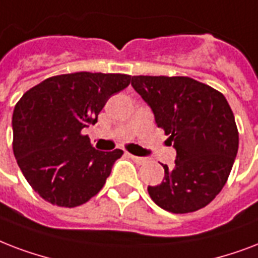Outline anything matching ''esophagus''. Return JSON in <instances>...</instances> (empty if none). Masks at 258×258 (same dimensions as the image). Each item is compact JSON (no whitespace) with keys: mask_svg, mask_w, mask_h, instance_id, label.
I'll use <instances>...</instances> for the list:
<instances>
[{"mask_svg":"<svg viewBox=\"0 0 258 258\" xmlns=\"http://www.w3.org/2000/svg\"><path fill=\"white\" fill-rule=\"evenodd\" d=\"M127 156L131 157V159H132V160H133V161H136V163H137V164H144V163H145V161H147V159H145V157L133 156V155H127Z\"/></svg>","mask_w":258,"mask_h":258,"instance_id":"esophagus-1","label":"esophagus"}]
</instances>
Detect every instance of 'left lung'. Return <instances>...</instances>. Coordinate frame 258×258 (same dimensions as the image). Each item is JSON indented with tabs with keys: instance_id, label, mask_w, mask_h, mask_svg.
Returning a JSON list of instances; mask_svg holds the SVG:
<instances>
[{
	"instance_id": "8db88e82",
	"label": "left lung",
	"mask_w": 258,
	"mask_h": 258,
	"mask_svg": "<svg viewBox=\"0 0 258 258\" xmlns=\"http://www.w3.org/2000/svg\"><path fill=\"white\" fill-rule=\"evenodd\" d=\"M132 86L176 149L173 168L148 185L159 207L185 214L205 207L226 183L238 151V131L226 98L188 77H132Z\"/></svg>"
}]
</instances>
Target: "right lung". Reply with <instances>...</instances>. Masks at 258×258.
<instances>
[{
    "mask_svg": "<svg viewBox=\"0 0 258 258\" xmlns=\"http://www.w3.org/2000/svg\"><path fill=\"white\" fill-rule=\"evenodd\" d=\"M129 83L125 74H64L32 87L17 102L13 153L44 201L77 207L101 191L123 152L98 151L81 132L97 122L107 99Z\"/></svg>",
    "mask_w": 258,
    "mask_h": 258,
    "instance_id": "right-lung-1",
    "label": "right lung"
}]
</instances>
